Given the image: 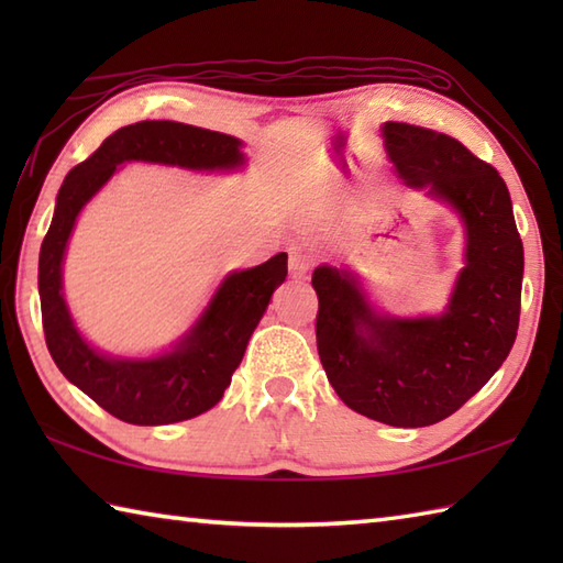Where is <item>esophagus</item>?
Masks as SVG:
<instances>
[{"instance_id": "esophagus-1", "label": "esophagus", "mask_w": 563, "mask_h": 563, "mask_svg": "<svg viewBox=\"0 0 563 563\" xmlns=\"http://www.w3.org/2000/svg\"><path fill=\"white\" fill-rule=\"evenodd\" d=\"M309 268H312V256H309L307 251L300 246L290 249V273L295 275V278H302Z\"/></svg>"}]
</instances>
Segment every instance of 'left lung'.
Masks as SVG:
<instances>
[{"instance_id":"8db88e82","label":"left lung","mask_w":563,"mask_h":563,"mask_svg":"<svg viewBox=\"0 0 563 563\" xmlns=\"http://www.w3.org/2000/svg\"><path fill=\"white\" fill-rule=\"evenodd\" d=\"M387 152L409 186L445 198L466 227V266L445 314L377 317L353 275L321 266L317 351L345 406L373 421L423 428L470 401L504 365L520 324L522 242L492 164L438 130L387 123Z\"/></svg>"}]
</instances>
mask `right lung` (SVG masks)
<instances>
[{
  "label": "right lung",
  "instance_id": "1",
  "mask_svg": "<svg viewBox=\"0 0 563 563\" xmlns=\"http://www.w3.org/2000/svg\"><path fill=\"white\" fill-rule=\"evenodd\" d=\"M159 162L186 169H232L242 164L239 140L174 121H140L115 130L59 186L57 206L38 258L45 343L55 365L101 409L135 426H164L212 409L230 387L273 290L288 275V254L232 273L178 349L152 361H111L89 349L63 300V256L84 202L123 162Z\"/></svg>",
  "mask_w": 563,
  "mask_h": 563
}]
</instances>
